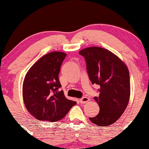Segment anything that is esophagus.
Wrapping results in <instances>:
<instances>
[{
	"label": "esophagus",
	"mask_w": 149,
	"mask_h": 149,
	"mask_svg": "<svg viewBox=\"0 0 149 149\" xmlns=\"http://www.w3.org/2000/svg\"><path fill=\"white\" fill-rule=\"evenodd\" d=\"M89 101H90V99H89L88 97H83V98H81L80 100V102L81 104H85V103H87V102H89Z\"/></svg>",
	"instance_id": "1"
}]
</instances>
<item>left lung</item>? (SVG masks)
<instances>
[{
	"label": "left lung",
	"instance_id": "obj_1",
	"mask_svg": "<svg viewBox=\"0 0 149 149\" xmlns=\"http://www.w3.org/2000/svg\"><path fill=\"white\" fill-rule=\"evenodd\" d=\"M79 54L85 58L92 83L100 86V95L94 97L100 110L98 115L90 118V121L99 126L111 125L122 116L130 100L127 66L116 54L102 47H87Z\"/></svg>",
	"mask_w": 149,
	"mask_h": 149
}]
</instances>
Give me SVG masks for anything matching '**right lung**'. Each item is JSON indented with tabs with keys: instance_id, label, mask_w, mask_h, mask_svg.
Instances as JSON below:
<instances>
[{
	"instance_id": "obj_1",
	"label": "right lung",
	"mask_w": 149,
	"mask_h": 149,
	"mask_svg": "<svg viewBox=\"0 0 149 149\" xmlns=\"http://www.w3.org/2000/svg\"><path fill=\"white\" fill-rule=\"evenodd\" d=\"M66 54L52 52L42 56L26 74L22 94L25 107L39 120L57 122L76 102L64 96L59 73Z\"/></svg>"
}]
</instances>
